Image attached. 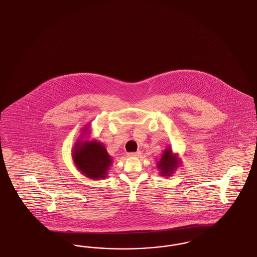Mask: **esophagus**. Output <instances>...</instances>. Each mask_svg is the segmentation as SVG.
<instances>
[{
  "label": "esophagus",
  "instance_id": "esophagus-1",
  "mask_svg": "<svg viewBox=\"0 0 257 257\" xmlns=\"http://www.w3.org/2000/svg\"><path fill=\"white\" fill-rule=\"evenodd\" d=\"M141 155H142V152H141V151L128 153V156H129V157H139V156H141Z\"/></svg>",
  "mask_w": 257,
  "mask_h": 257
}]
</instances>
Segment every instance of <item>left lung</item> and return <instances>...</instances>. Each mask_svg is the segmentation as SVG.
<instances>
[{"label": "left lung", "instance_id": "1", "mask_svg": "<svg viewBox=\"0 0 257 257\" xmlns=\"http://www.w3.org/2000/svg\"><path fill=\"white\" fill-rule=\"evenodd\" d=\"M180 165L181 159L178 157V154L173 153L171 147H168L163 151V154L157 163V169L159 170L161 176L169 177L175 172Z\"/></svg>", "mask_w": 257, "mask_h": 257}]
</instances>
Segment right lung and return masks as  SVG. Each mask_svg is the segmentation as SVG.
Here are the masks:
<instances>
[{"mask_svg": "<svg viewBox=\"0 0 257 257\" xmlns=\"http://www.w3.org/2000/svg\"><path fill=\"white\" fill-rule=\"evenodd\" d=\"M90 126L87 123L72 149V160L75 167L89 179L100 180L108 176L112 158L106 147L97 140H88Z\"/></svg>", "mask_w": 257, "mask_h": 257, "instance_id": "obj_1", "label": "right lung"}]
</instances>
